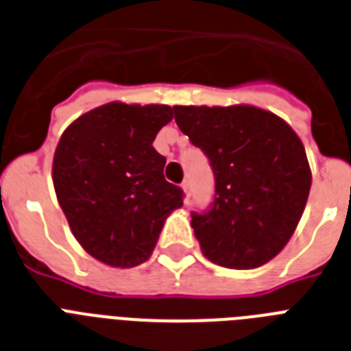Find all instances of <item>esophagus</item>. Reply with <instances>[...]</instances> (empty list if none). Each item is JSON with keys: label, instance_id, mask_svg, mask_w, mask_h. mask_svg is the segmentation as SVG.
I'll use <instances>...</instances> for the list:
<instances>
[{"label": "esophagus", "instance_id": "obj_1", "mask_svg": "<svg viewBox=\"0 0 351 351\" xmlns=\"http://www.w3.org/2000/svg\"><path fill=\"white\" fill-rule=\"evenodd\" d=\"M182 189H184L185 202H187V200H189V196H191V180H189V178H185V180L182 182Z\"/></svg>", "mask_w": 351, "mask_h": 351}]
</instances>
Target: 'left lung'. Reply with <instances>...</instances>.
Segmentation results:
<instances>
[{"instance_id": "8db88e82", "label": "left lung", "mask_w": 351, "mask_h": 351, "mask_svg": "<svg viewBox=\"0 0 351 351\" xmlns=\"http://www.w3.org/2000/svg\"><path fill=\"white\" fill-rule=\"evenodd\" d=\"M175 121L215 175V198L191 225L204 256L256 269L281 252L308 200L310 166L294 130L254 106H175Z\"/></svg>"}]
</instances>
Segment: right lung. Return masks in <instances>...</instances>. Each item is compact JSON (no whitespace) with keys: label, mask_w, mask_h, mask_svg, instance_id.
I'll use <instances>...</instances> for the list:
<instances>
[{"label":"right lung","mask_w":351,"mask_h":351,"mask_svg":"<svg viewBox=\"0 0 351 351\" xmlns=\"http://www.w3.org/2000/svg\"><path fill=\"white\" fill-rule=\"evenodd\" d=\"M173 119L164 104L110 102L64 130L53 156V187L70 229L88 254L111 267L144 263L182 187L164 178L153 147Z\"/></svg>","instance_id":"add662e5"}]
</instances>
